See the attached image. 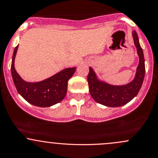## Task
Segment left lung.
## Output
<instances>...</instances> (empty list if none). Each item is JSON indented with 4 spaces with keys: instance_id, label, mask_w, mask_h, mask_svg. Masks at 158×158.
<instances>
[{
    "instance_id": "8db88e82",
    "label": "left lung",
    "mask_w": 158,
    "mask_h": 158,
    "mask_svg": "<svg viewBox=\"0 0 158 158\" xmlns=\"http://www.w3.org/2000/svg\"><path fill=\"white\" fill-rule=\"evenodd\" d=\"M134 44L137 48L139 62L135 75L131 82L124 85H112L98 78L97 74L90 67L87 81L91 97L96 102L106 106L118 107L126 105L139 94L145 74L144 58L135 31H132Z\"/></svg>"
}]
</instances>
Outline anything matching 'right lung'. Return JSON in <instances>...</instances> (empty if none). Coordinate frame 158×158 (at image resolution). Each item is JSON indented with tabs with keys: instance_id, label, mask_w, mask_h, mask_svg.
I'll use <instances>...</instances> for the list:
<instances>
[{
	"instance_id": "1",
	"label": "right lung",
	"mask_w": 158,
	"mask_h": 158,
	"mask_svg": "<svg viewBox=\"0 0 158 158\" xmlns=\"http://www.w3.org/2000/svg\"><path fill=\"white\" fill-rule=\"evenodd\" d=\"M18 45L14 48L11 63V74L17 92L28 103L40 107H49L61 102L67 94L68 81L74 74L76 67L59 71L39 82H27L21 78L14 67Z\"/></svg>"
}]
</instances>
